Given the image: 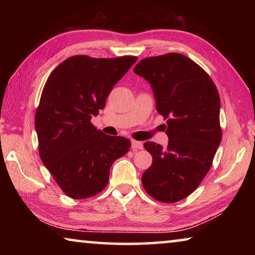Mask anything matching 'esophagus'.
I'll use <instances>...</instances> for the list:
<instances>
[{"instance_id": "34e87169", "label": "esophagus", "mask_w": 255, "mask_h": 255, "mask_svg": "<svg viewBox=\"0 0 255 255\" xmlns=\"http://www.w3.org/2000/svg\"><path fill=\"white\" fill-rule=\"evenodd\" d=\"M131 148L132 149H141L143 148V143L141 141H137V140H131Z\"/></svg>"}]
</instances>
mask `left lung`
Here are the masks:
<instances>
[{
    "mask_svg": "<svg viewBox=\"0 0 255 255\" xmlns=\"http://www.w3.org/2000/svg\"><path fill=\"white\" fill-rule=\"evenodd\" d=\"M133 72L152 86L169 136L166 148L154 141L144 144L153 163L141 175V183L154 199L180 201L208 173L221 144L218 91L198 64L178 53L141 59Z\"/></svg>",
    "mask_w": 255,
    "mask_h": 255,
    "instance_id": "1",
    "label": "left lung"
}]
</instances>
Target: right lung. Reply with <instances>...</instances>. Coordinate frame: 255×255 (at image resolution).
I'll use <instances>...</instances> for the list:
<instances>
[{
	"mask_svg": "<svg viewBox=\"0 0 255 255\" xmlns=\"http://www.w3.org/2000/svg\"><path fill=\"white\" fill-rule=\"evenodd\" d=\"M135 56L64 60L49 75L36 111L39 155L64 193L85 199L108 184L110 167L130 140L103 133L91 124L116 83L136 63Z\"/></svg>",
	"mask_w": 255,
	"mask_h": 255,
	"instance_id": "add662e5",
	"label": "right lung"
}]
</instances>
